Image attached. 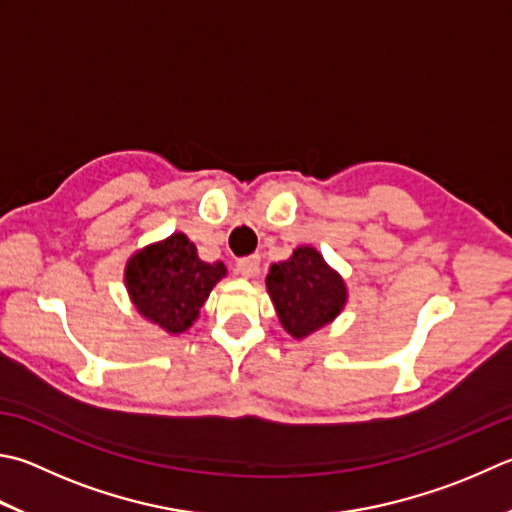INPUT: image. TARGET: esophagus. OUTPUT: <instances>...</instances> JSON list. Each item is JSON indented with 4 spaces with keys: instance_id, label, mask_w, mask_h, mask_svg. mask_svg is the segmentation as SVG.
I'll use <instances>...</instances> for the list:
<instances>
[{
    "instance_id": "esophagus-1",
    "label": "esophagus",
    "mask_w": 512,
    "mask_h": 512,
    "mask_svg": "<svg viewBox=\"0 0 512 512\" xmlns=\"http://www.w3.org/2000/svg\"><path fill=\"white\" fill-rule=\"evenodd\" d=\"M258 265H260V256H245V258H240L238 263H236V272L240 274V276H245V278H252L256 272H258Z\"/></svg>"
}]
</instances>
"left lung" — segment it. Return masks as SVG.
I'll list each match as a JSON object with an SVG mask.
<instances>
[{"label":"left lung","instance_id":"8db88e82","mask_svg":"<svg viewBox=\"0 0 512 512\" xmlns=\"http://www.w3.org/2000/svg\"><path fill=\"white\" fill-rule=\"evenodd\" d=\"M267 292L285 332L294 339H305L332 323L347 301L343 278L314 247H298L283 263L269 267Z\"/></svg>","mask_w":512,"mask_h":512}]
</instances>
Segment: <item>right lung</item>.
Masks as SVG:
<instances>
[{
    "mask_svg": "<svg viewBox=\"0 0 512 512\" xmlns=\"http://www.w3.org/2000/svg\"><path fill=\"white\" fill-rule=\"evenodd\" d=\"M227 274L223 263H205L185 234H171L133 254L124 283L136 310L169 334L189 330L209 292Z\"/></svg>",
    "mask_w": 512,
    "mask_h": 512,
    "instance_id": "1",
    "label": "right lung"
}]
</instances>
